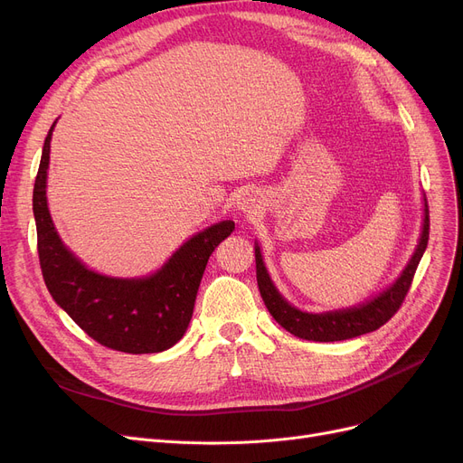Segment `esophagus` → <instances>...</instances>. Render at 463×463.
I'll return each mask as SVG.
<instances>
[{"mask_svg":"<svg viewBox=\"0 0 463 463\" xmlns=\"http://www.w3.org/2000/svg\"><path fill=\"white\" fill-rule=\"evenodd\" d=\"M234 208L240 215H246V217H251L255 213H259L260 210V201L257 194L253 191H244L238 194V199L234 203Z\"/></svg>","mask_w":463,"mask_h":463,"instance_id":"esophagus-1","label":"esophagus"}]
</instances>
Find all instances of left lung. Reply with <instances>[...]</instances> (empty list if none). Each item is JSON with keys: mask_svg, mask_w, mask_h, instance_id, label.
<instances>
[{"mask_svg": "<svg viewBox=\"0 0 463 463\" xmlns=\"http://www.w3.org/2000/svg\"><path fill=\"white\" fill-rule=\"evenodd\" d=\"M422 199H424L422 229H420L417 248L412 251L409 262L405 264V269L391 285L383 288L379 295L356 306L323 311V313H311V311L298 309L297 306L290 304L274 285L269 274V269H266L264 264L259 241H255L257 285L260 290V297L264 300V306L269 307L272 317L287 332L302 339H309V342H342V339H351L383 326L400 309L407 290L411 287L412 276H415L417 266L428 246L430 212H428L426 194Z\"/></svg>", "mask_w": 463, "mask_h": 463, "instance_id": "8db88e82", "label": "left lung"}]
</instances>
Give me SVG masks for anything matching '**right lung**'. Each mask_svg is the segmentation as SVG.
Instances as JSON below:
<instances>
[{
	"label": "right lung",
	"mask_w": 463,
	"mask_h": 463,
	"mask_svg": "<svg viewBox=\"0 0 463 463\" xmlns=\"http://www.w3.org/2000/svg\"><path fill=\"white\" fill-rule=\"evenodd\" d=\"M56 121L44 138L33 187L37 251L48 293L90 337L109 349L131 354L166 351L185 334L206 262L232 232L234 222L225 219L193 234L148 276L114 278L88 269L63 244L48 210L46 178Z\"/></svg>",
	"instance_id": "1"
}]
</instances>
